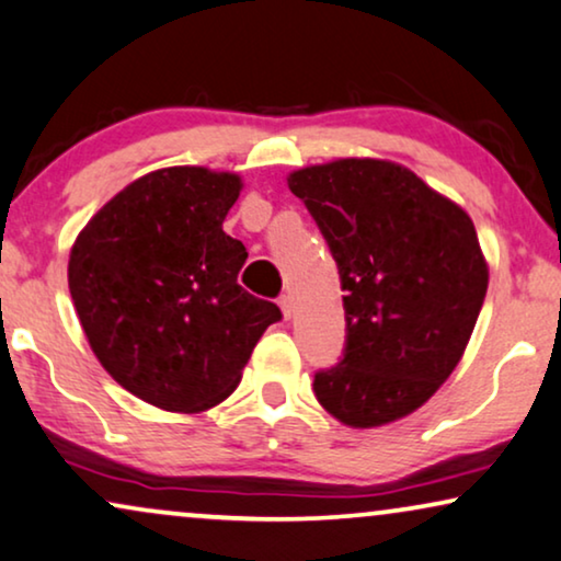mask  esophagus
I'll list each match as a JSON object with an SVG mask.
<instances>
[{
    "mask_svg": "<svg viewBox=\"0 0 561 561\" xmlns=\"http://www.w3.org/2000/svg\"><path fill=\"white\" fill-rule=\"evenodd\" d=\"M279 308H282V316H285L287 320L293 318V312H295V302H293V297H289V295H282V297H279Z\"/></svg>",
    "mask_w": 561,
    "mask_h": 561,
    "instance_id": "obj_1",
    "label": "esophagus"
}]
</instances>
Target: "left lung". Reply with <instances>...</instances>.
Returning <instances> with one entry per match:
<instances>
[{
  "mask_svg": "<svg viewBox=\"0 0 561 561\" xmlns=\"http://www.w3.org/2000/svg\"><path fill=\"white\" fill-rule=\"evenodd\" d=\"M287 184L346 293V348L316 375V398L351 428L400 421L449 379L474 331L488 293L474 222L394 161L318 163Z\"/></svg>",
  "mask_w": 561,
  "mask_h": 561,
  "instance_id": "1",
  "label": "left lung"
}]
</instances>
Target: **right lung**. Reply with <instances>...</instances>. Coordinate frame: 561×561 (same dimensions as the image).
<instances>
[{
	"instance_id": "right-lung-1",
	"label": "right lung",
	"mask_w": 561,
	"mask_h": 561,
	"mask_svg": "<svg viewBox=\"0 0 561 561\" xmlns=\"http://www.w3.org/2000/svg\"><path fill=\"white\" fill-rule=\"evenodd\" d=\"M241 176L171 167L117 192L73 241L69 289L110 377L169 413L218 405L279 308L238 285L249 259L222 220Z\"/></svg>"
}]
</instances>
